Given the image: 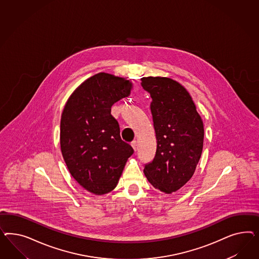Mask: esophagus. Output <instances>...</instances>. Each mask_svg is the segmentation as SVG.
I'll list each match as a JSON object with an SVG mask.
<instances>
[{
  "label": "esophagus",
  "instance_id": "obj_1",
  "mask_svg": "<svg viewBox=\"0 0 259 259\" xmlns=\"http://www.w3.org/2000/svg\"><path fill=\"white\" fill-rule=\"evenodd\" d=\"M131 146L133 147V149L135 150V151H137V149H138V142H137V141H132V142H131Z\"/></svg>",
  "mask_w": 259,
  "mask_h": 259
}]
</instances>
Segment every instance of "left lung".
Segmentation results:
<instances>
[{
	"label": "left lung",
	"instance_id": "left-lung-1",
	"mask_svg": "<svg viewBox=\"0 0 259 259\" xmlns=\"http://www.w3.org/2000/svg\"><path fill=\"white\" fill-rule=\"evenodd\" d=\"M152 98L157 138L154 159L144 166L150 183L165 194L178 191L196 171L203 148V121L188 91L172 78H141Z\"/></svg>",
	"mask_w": 259,
	"mask_h": 259
}]
</instances>
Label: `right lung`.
Instances as JSON below:
<instances>
[{"instance_id":"add662e5","label":"right lung","mask_w":259,"mask_h":259,"mask_svg":"<svg viewBox=\"0 0 259 259\" xmlns=\"http://www.w3.org/2000/svg\"><path fill=\"white\" fill-rule=\"evenodd\" d=\"M132 83L99 73L73 92L61 118V150L72 177L95 195L118 184L134 150L121 140L118 120L111 115L115 102L128 97Z\"/></svg>"}]
</instances>
